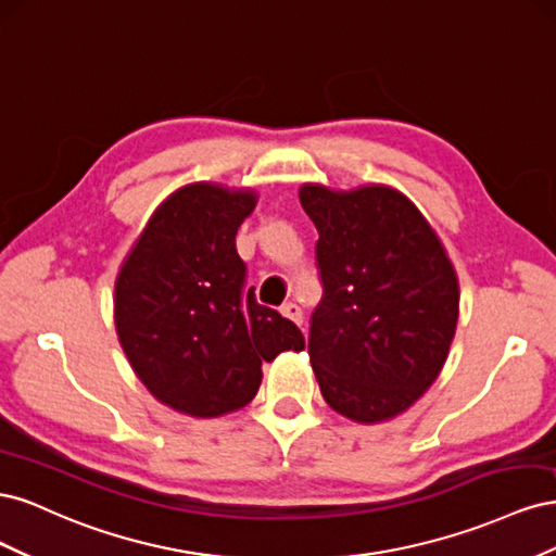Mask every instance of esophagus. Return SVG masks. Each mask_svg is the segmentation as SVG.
I'll return each instance as SVG.
<instances>
[{"mask_svg": "<svg viewBox=\"0 0 556 556\" xmlns=\"http://www.w3.org/2000/svg\"><path fill=\"white\" fill-rule=\"evenodd\" d=\"M280 313H282V317L292 319L294 325L304 323V313H301V308H299L296 304H292V301H290V304H282V306H280Z\"/></svg>", "mask_w": 556, "mask_h": 556, "instance_id": "34e87169", "label": "esophagus"}]
</instances>
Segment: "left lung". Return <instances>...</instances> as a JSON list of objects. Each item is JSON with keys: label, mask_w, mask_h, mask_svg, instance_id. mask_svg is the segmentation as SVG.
Instances as JSON below:
<instances>
[{"label": "left lung", "mask_w": 556, "mask_h": 556, "mask_svg": "<svg viewBox=\"0 0 556 556\" xmlns=\"http://www.w3.org/2000/svg\"><path fill=\"white\" fill-rule=\"evenodd\" d=\"M323 301L308 355L329 406L359 425L408 410L439 378L459 317V280L413 201L390 185L306 182Z\"/></svg>", "instance_id": "left-lung-1"}]
</instances>
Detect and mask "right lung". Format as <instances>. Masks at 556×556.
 Masks as SVG:
<instances>
[{
    "label": "right lung",
    "mask_w": 556,
    "mask_h": 556,
    "mask_svg": "<svg viewBox=\"0 0 556 556\" xmlns=\"http://www.w3.org/2000/svg\"><path fill=\"white\" fill-rule=\"evenodd\" d=\"M255 190L190 182L166 197L115 278L117 341L164 406L220 417L255 399L262 362L304 350L299 327L245 290L237 231Z\"/></svg>",
    "instance_id": "right-lung-1"
}]
</instances>
